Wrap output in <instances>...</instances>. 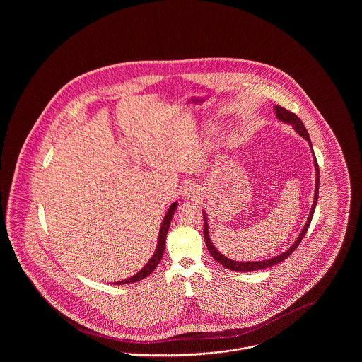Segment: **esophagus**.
Masks as SVG:
<instances>
[{"instance_id": "esophagus-1", "label": "esophagus", "mask_w": 362, "mask_h": 362, "mask_svg": "<svg viewBox=\"0 0 362 362\" xmlns=\"http://www.w3.org/2000/svg\"><path fill=\"white\" fill-rule=\"evenodd\" d=\"M182 195H183L186 199H195V198L199 195V191H198L195 185L189 183V185H186V186L183 187Z\"/></svg>"}]
</instances>
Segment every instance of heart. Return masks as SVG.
Returning a JSON list of instances; mask_svg holds the SVG:
<instances>
[{"label":"heart","mask_w":362,"mask_h":362,"mask_svg":"<svg viewBox=\"0 0 362 362\" xmlns=\"http://www.w3.org/2000/svg\"><path fill=\"white\" fill-rule=\"evenodd\" d=\"M241 142H243V137H241L240 133L239 132H232L230 136H229V144L230 145H240Z\"/></svg>","instance_id":"obj_1"}]
</instances>
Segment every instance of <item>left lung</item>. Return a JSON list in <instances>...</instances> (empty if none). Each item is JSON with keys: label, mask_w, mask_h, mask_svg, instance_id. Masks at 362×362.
<instances>
[{"label": "left lung", "mask_w": 362, "mask_h": 362, "mask_svg": "<svg viewBox=\"0 0 362 362\" xmlns=\"http://www.w3.org/2000/svg\"><path fill=\"white\" fill-rule=\"evenodd\" d=\"M274 111H276V117L278 118V121L282 122V123H286V124H291L294 129V132L304 138L308 144H310V153L313 156V165H315V194H313V204L310 207V216L307 218V223L304 225V228L301 229L298 238L294 240L292 245L284 251L282 254L273 257L270 259H264V260H247V262H243V260H233V259L228 258L225 257L224 254H221L214 245H213V241L209 236V221H207L206 211L204 210V221H205V228H204V238H205V243H206L207 250L210 252V255L214 258L216 262H218L220 264H223L225 269L228 270H232V272H240V273H251V272H257V270H262V269H267V267H272L276 263L285 260L288 258L293 251L298 247L300 241L303 240L304 235L307 233L308 228H310V221H312V217H313V211H315V207L317 204V198H319V165H317V161H316V157L313 153V148H312V142H310V134L304 126V123L301 122V119L293 114L291 111L285 110L284 107L281 105H274Z\"/></svg>", "instance_id": "1"}]
</instances>
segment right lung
Masks as SVG:
<instances>
[{
  "label": "right lung",
  "instance_id": "obj_1",
  "mask_svg": "<svg viewBox=\"0 0 362 362\" xmlns=\"http://www.w3.org/2000/svg\"><path fill=\"white\" fill-rule=\"evenodd\" d=\"M177 209V202L175 201L173 202V205L168 207L164 218H163V223L160 225V230H158V238H157V245H156L155 254L152 255V258L148 260V263L138 272L137 274H134L130 278H126V279H122L118 282H114V285H124V284H134L138 282L144 278L152 274L153 270L156 269V266L158 264V262L163 258V254H164V248H165V239H167V233H168V229H170V224L173 221V213L176 211Z\"/></svg>",
  "mask_w": 362,
  "mask_h": 362
}]
</instances>
